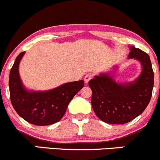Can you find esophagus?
I'll return each mask as SVG.
<instances>
[{
  "label": "esophagus",
  "mask_w": 160,
  "mask_h": 160,
  "mask_svg": "<svg viewBox=\"0 0 160 160\" xmlns=\"http://www.w3.org/2000/svg\"><path fill=\"white\" fill-rule=\"evenodd\" d=\"M92 78H93V75L91 74V73H88V74L86 75L85 76V83H88V82L89 81L91 80Z\"/></svg>",
  "instance_id": "1"
}]
</instances>
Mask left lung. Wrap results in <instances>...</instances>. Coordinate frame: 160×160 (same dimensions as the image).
<instances>
[{
  "instance_id": "obj_1",
  "label": "left lung",
  "mask_w": 160,
  "mask_h": 160,
  "mask_svg": "<svg viewBox=\"0 0 160 160\" xmlns=\"http://www.w3.org/2000/svg\"><path fill=\"white\" fill-rule=\"evenodd\" d=\"M130 51L128 59H135L142 66V72L135 81L119 84L110 73H103L88 82L94 112L107 123L132 121L142 113L151 99L154 74L150 57L134 46L130 47Z\"/></svg>"
}]
</instances>
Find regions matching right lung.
I'll return each instance as SVG.
<instances>
[{
    "label": "right lung",
    "instance_id": "add662e5",
    "mask_svg": "<svg viewBox=\"0 0 160 160\" xmlns=\"http://www.w3.org/2000/svg\"><path fill=\"white\" fill-rule=\"evenodd\" d=\"M25 52L16 58L10 72L9 87L11 103L16 112L35 125L56 123L65 114L68 105L82 88L83 80L68 82L46 91H29L25 88L19 74V65Z\"/></svg>",
    "mask_w": 160,
    "mask_h": 160
}]
</instances>
